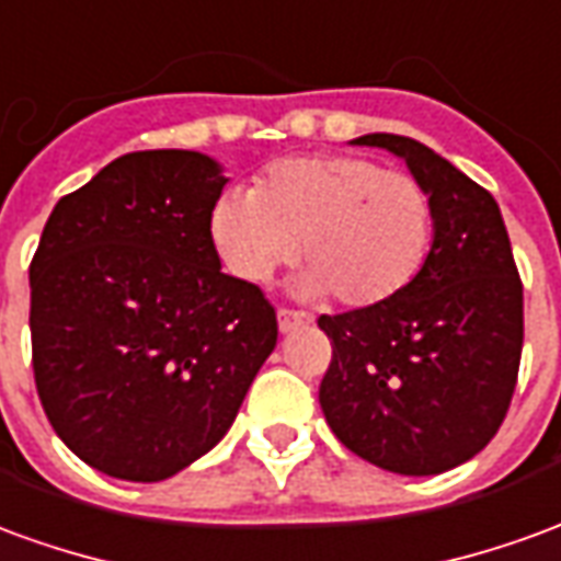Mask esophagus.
Wrapping results in <instances>:
<instances>
[{
  "label": "esophagus",
  "mask_w": 561,
  "mask_h": 561,
  "mask_svg": "<svg viewBox=\"0 0 561 561\" xmlns=\"http://www.w3.org/2000/svg\"><path fill=\"white\" fill-rule=\"evenodd\" d=\"M312 318L306 316V312H300V309H285L282 306L279 309V330L282 333H291V330L304 328V324H309Z\"/></svg>",
  "instance_id": "1"
}]
</instances>
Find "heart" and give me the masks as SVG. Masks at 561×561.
Listing matches in <instances>:
<instances>
[{"label":"heart","mask_w":561,"mask_h":561,"mask_svg":"<svg viewBox=\"0 0 561 561\" xmlns=\"http://www.w3.org/2000/svg\"><path fill=\"white\" fill-rule=\"evenodd\" d=\"M433 197L409 171L364 156H304L270 164L252 192H221L209 240L237 279L264 285L291 264H309L306 291L352 309L402 294L433 245Z\"/></svg>","instance_id":"heart-1"}]
</instances>
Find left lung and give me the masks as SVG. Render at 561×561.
<instances>
[{
  "instance_id": "8db88e82",
  "label": "left lung",
  "mask_w": 561,
  "mask_h": 561,
  "mask_svg": "<svg viewBox=\"0 0 561 561\" xmlns=\"http://www.w3.org/2000/svg\"><path fill=\"white\" fill-rule=\"evenodd\" d=\"M390 149L433 197V245L393 300L321 316L333 357L318 402L352 454L397 474H438L481 454L505 421L523 354V282L493 195L402 135Z\"/></svg>"
}]
</instances>
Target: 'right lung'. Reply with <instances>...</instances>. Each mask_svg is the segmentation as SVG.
Listing matches in <instances>:
<instances>
[{"mask_svg":"<svg viewBox=\"0 0 561 561\" xmlns=\"http://www.w3.org/2000/svg\"><path fill=\"white\" fill-rule=\"evenodd\" d=\"M221 168L144 149L59 197L30 264L35 388L56 435L119 481H164L231 430L276 309L221 273Z\"/></svg>","mask_w":561,"mask_h":561,"instance_id":"right-lung-1","label":"right lung"}]
</instances>
